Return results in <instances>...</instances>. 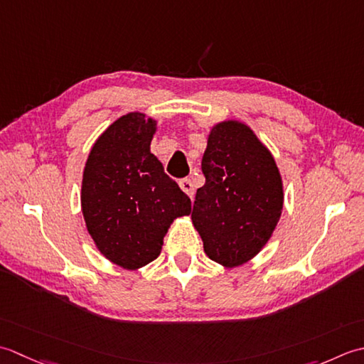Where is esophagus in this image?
I'll return each instance as SVG.
<instances>
[{
	"label": "esophagus",
	"mask_w": 364,
	"mask_h": 364,
	"mask_svg": "<svg viewBox=\"0 0 364 364\" xmlns=\"http://www.w3.org/2000/svg\"><path fill=\"white\" fill-rule=\"evenodd\" d=\"M179 187L182 188V191L187 193L190 198H193V195H195V188H193V183H191L190 179H181Z\"/></svg>",
	"instance_id": "1"
}]
</instances>
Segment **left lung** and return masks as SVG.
<instances>
[{
	"instance_id": "left-lung-1",
	"label": "left lung",
	"mask_w": 364,
	"mask_h": 364,
	"mask_svg": "<svg viewBox=\"0 0 364 364\" xmlns=\"http://www.w3.org/2000/svg\"><path fill=\"white\" fill-rule=\"evenodd\" d=\"M193 226L212 261L239 267L269 242L283 210V181L275 159L247 124L213 125L201 163Z\"/></svg>"
}]
</instances>
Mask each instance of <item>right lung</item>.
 <instances>
[{"label": "right lung", "mask_w": 364, "mask_h": 364, "mask_svg": "<svg viewBox=\"0 0 364 364\" xmlns=\"http://www.w3.org/2000/svg\"><path fill=\"white\" fill-rule=\"evenodd\" d=\"M157 121L143 113L121 116L95 141L83 171L81 210L95 247L108 261L136 270L157 259L190 198L151 154Z\"/></svg>", "instance_id": "right-lung-1"}]
</instances>
